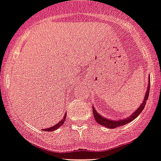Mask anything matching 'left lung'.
Here are the masks:
<instances>
[{"mask_svg":"<svg viewBox=\"0 0 161 161\" xmlns=\"http://www.w3.org/2000/svg\"><path fill=\"white\" fill-rule=\"evenodd\" d=\"M149 82L150 81V79L149 78ZM149 84H148L147 87V90H146V94H145V98L144 100H143L142 103L140 105L139 107L131 114L130 117H128V118L123 119V120H109V119H107L106 117H102L101 115L98 114L95 110V109L94 108V106L92 107V111H93V114H94V117H95V120L97 123H98L99 125H103V126L106 127V128H116L117 127L122 126V125H125L126 124L129 123V122L132 121L133 120H135L140 114H141L142 111L143 110L145 107V105L146 103V100L148 99V97H149Z\"/></svg>","mask_w":161,"mask_h":161,"instance_id":"left-lung-1","label":"left lung"}]
</instances>
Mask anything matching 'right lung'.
<instances>
[{
	"instance_id": "add662e5",
	"label": "right lung",
	"mask_w": 161,
	"mask_h": 161,
	"mask_svg": "<svg viewBox=\"0 0 161 161\" xmlns=\"http://www.w3.org/2000/svg\"><path fill=\"white\" fill-rule=\"evenodd\" d=\"M66 115H65L64 117H63V120H61V121L58 122V123L57 124V125H55V126L51 127V128H45V129H43V131H55V130H56L57 128H59V127H61L62 125H63V124H64L65 119H66Z\"/></svg>"
}]
</instances>
